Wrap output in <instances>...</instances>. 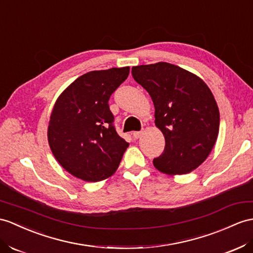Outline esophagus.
<instances>
[{
	"label": "esophagus",
	"mask_w": 253,
	"mask_h": 253,
	"mask_svg": "<svg viewBox=\"0 0 253 253\" xmlns=\"http://www.w3.org/2000/svg\"><path fill=\"white\" fill-rule=\"evenodd\" d=\"M141 134H143V131H137V132H133V137L135 138V139H138L140 136H141Z\"/></svg>",
	"instance_id": "obj_1"
}]
</instances>
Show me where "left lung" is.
I'll list each match as a JSON object with an SVG mask.
<instances>
[{
  "instance_id": "obj_1",
  "label": "left lung",
  "mask_w": 253,
  "mask_h": 253,
  "mask_svg": "<svg viewBox=\"0 0 253 253\" xmlns=\"http://www.w3.org/2000/svg\"><path fill=\"white\" fill-rule=\"evenodd\" d=\"M132 76L151 96L156 126L165 138L155 168L169 175L192 171L218 137L220 115L211 91L194 74L166 62L133 66Z\"/></svg>"
}]
</instances>
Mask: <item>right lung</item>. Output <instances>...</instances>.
Listing matches in <instances>:
<instances>
[{"mask_svg":"<svg viewBox=\"0 0 253 253\" xmlns=\"http://www.w3.org/2000/svg\"><path fill=\"white\" fill-rule=\"evenodd\" d=\"M128 73L126 66L84 74L55 102L48 126L49 146L73 176L95 182L118 169L128 143L116 131L108 100Z\"/></svg>","mask_w":253,"mask_h":253,"instance_id":"obj_1","label":"right lung"}]
</instances>
